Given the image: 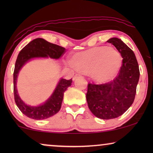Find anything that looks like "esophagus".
<instances>
[{
    "label": "esophagus",
    "mask_w": 153,
    "mask_h": 153,
    "mask_svg": "<svg viewBox=\"0 0 153 153\" xmlns=\"http://www.w3.org/2000/svg\"><path fill=\"white\" fill-rule=\"evenodd\" d=\"M80 76H81V74H75L74 75V76H73V80H75V79H76V78H78V77H80Z\"/></svg>",
    "instance_id": "obj_1"
}]
</instances>
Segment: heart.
Instances as JSON below:
<instances>
[{
    "mask_svg": "<svg viewBox=\"0 0 153 153\" xmlns=\"http://www.w3.org/2000/svg\"><path fill=\"white\" fill-rule=\"evenodd\" d=\"M75 66L100 83L108 82L118 74L122 65L119 52L106 46L95 47L79 52L72 57Z\"/></svg>",
    "mask_w": 153,
    "mask_h": 153,
    "instance_id": "b5f03b06",
    "label": "heart"
}]
</instances>
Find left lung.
I'll return each instance as SVG.
<instances>
[{
	"label": "left lung",
	"mask_w": 153,
	"mask_h": 153,
	"mask_svg": "<svg viewBox=\"0 0 153 153\" xmlns=\"http://www.w3.org/2000/svg\"><path fill=\"white\" fill-rule=\"evenodd\" d=\"M118 49L123 58L122 66L113 81L88 84L86 100L91 111L97 118L108 120L123 115L132 104L139 79V68L135 54L120 39L107 41Z\"/></svg>",
	"instance_id": "8db88e82"
}]
</instances>
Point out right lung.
<instances>
[{"label": "right lung", "mask_w": 153, "mask_h": 153, "mask_svg": "<svg viewBox=\"0 0 153 153\" xmlns=\"http://www.w3.org/2000/svg\"><path fill=\"white\" fill-rule=\"evenodd\" d=\"M65 52V49L55 44L50 43L42 38H37L29 42L19 52L16 58L14 70V95L15 103L19 110L28 118L35 120H43L49 118L59 111L63 99L65 91L72 84V79H61L55 91L47 102L42 105L31 106L27 105L19 96L16 89V79L19 72L24 65L32 58H48L58 59Z\"/></svg>", "instance_id": "add662e5"}]
</instances>
